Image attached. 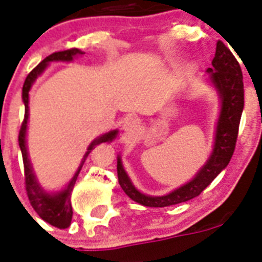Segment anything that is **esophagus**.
<instances>
[{
    "mask_svg": "<svg viewBox=\"0 0 262 262\" xmlns=\"http://www.w3.org/2000/svg\"><path fill=\"white\" fill-rule=\"evenodd\" d=\"M122 129L125 130V133L129 136L137 135L140 130H141V125H140V121L136 118H126L123 121Z\"/></svg>",
    "mask_w": 262,
    "mask_h": 262,
    "instance_id": "34e87169",
    "label": "esophagus"
}]
</instances>
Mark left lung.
Instances as JSON below:
<instances>
[{
    "mask_svg": "<svg viewBox=\"0 0 262 262\" xmlns=\"http://www.w3.org/2000/svg\"><path fill=\"white\" fill-rule=\"evenodd\" d=\"M207 73L208 83L215 88L220 100L219 118L216 122L211 155L189 182L163 195H148L140 191L125 171L121 156L118 155V182L127 197L136 203L144 207L163 208L189 201L197 197L230 163L235 149L238 127L244 111V77L235 57L220 40L216 43L212 68H208Z\"/></svg>",
    "mask_w": 262,
    "mask_h": 262,
    "instance_id": "1",
    "label": "left lung"
}]
</instances>
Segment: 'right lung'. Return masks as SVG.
<instances>
[{"label":"right lung","instance_id":"1","mask_svg":"<svg viewBox=\"0 0 262 262\" xmlns=\"http://www.w3.org/2000/svg\"><path fill=\"white\" fill-rule=\"evenodd\" d=\"M85 54L84 51L80 49H71V50L58 51V53H53L51 55L46 57L42 62L39 63L38 67L35 68L34 71L31 72L30 75L27 76L24 85H23V103L26 107V115H24V121H23L21 129L18 133V145L21 149L23 155V163H24V177H26V189L27 195L30 199V203L35 212L42 217L46 223L54 226L58 228H67L71 226L72 216H73V211H72L71 204V193L75 186L76 179L79 177L80 170L83 167L84 162L87 159V156L90 155V152L94 149L96 145L102 143H111L113 140L117 137L118 130H110L108 133L99 136L98 139H95L92 143L88 145L87 151L84 154L83 159L80 162L79 167L76 170L73 178L69 181L67 186L61 189L58 191H49L46 189H43L42 185L38 182V178L35 175L32 164H31L30 156H28V149H27V127H28V118H30V91L39 76L42 75L43 72L46 71L49 63L51 62H72L73 59L77 57H81Z\"/></svg>","mask_w":262,"mask_h":262}]
</instances>
